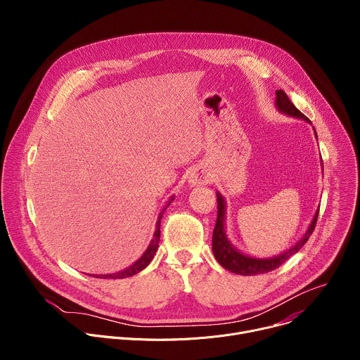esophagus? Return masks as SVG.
<instances>
[{
    "label": "esophagus",
    "mask_w": 360,
    "mask_h": 360,
    "mask_svg": "<svg viewBox=\"0 0 360 360\" xmlns=\"http://www.w3.org/2000/svg\"><path fill=\"white\" fill-rule=\"evenodd\" d=\"M208 182V178H207V175H205L203 172H200V171H195L191 176H189V184L191 185H202V184H207Z\"/></svg>",
    "instance_id": "esophagus-1"
}]
</instances>
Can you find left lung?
I'll use <instances>...</instances> for the list:
<instances>
[{"mask_svg": "<svg viewBox=\"0 0 360 360\" xmlns=\"http://www.w3.org/2000/svg\"><path fill=\"white\" fill-rule=\"evenodd\" d=\"M275 107L281 114L289 115L292 118H297V120H303L306 122L311 121L307 120L293 104L290 102V99L288 98V95L279 89L276 91V99H275ZM315 131V128H314ZM315 136L316 131H315ZM217 200H218V218H217V225L214 229V235H212V252L215 259L219 262L221 266H224L225 269H228L232 274H238V275H245V276H250V275H259V274H266L271 272L274 269H276L278 266H281L285 261H288L292 255H295L297 250H300V248L307 242L309 236L312 235L315 226H316V221H318V214L319 210L316 211L309 228L304 232V235L289 249H286L285 252L272 256V258H255V256H249L242 253L240 250H238L231 240L228 239L226 235V229H225V217H226V202L224 199V196L217 192Z\"/></svg>", "mask_w": 360, "mask_h": 360, "instance_id": "left-lung-1", "label": "left lung"}]
</instances>
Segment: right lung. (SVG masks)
Segmentation results:
<instances>
[{"label": "right lung", "instance_id": "add662e5", "mask_svg": "<svg viewBox=\"0 0 360 360\" xmlns=\"http://www.w3.org/2000/svg\"><path fill=\"white\" fill-rule=\"evenodd\" d=\"M174 200V196H171V199L168 200L167 207L161 211L160 217H158V221H157V229H155V233H153V239L150 240L149 246L146 248V250L143 252V255L141 256V258L138 261H135L131 266L117 272V274H110V275H92L94 278H101V279H122V278H129V276H134L136 274H139L142 269H145L149 262L153 259V255H155L157 249H158V243H160V236H161V219H162V215L165 212V210L169 207L171 202Z\"/></svg>", "mask_w": 360, "mask_h": 360}]
</instances>
